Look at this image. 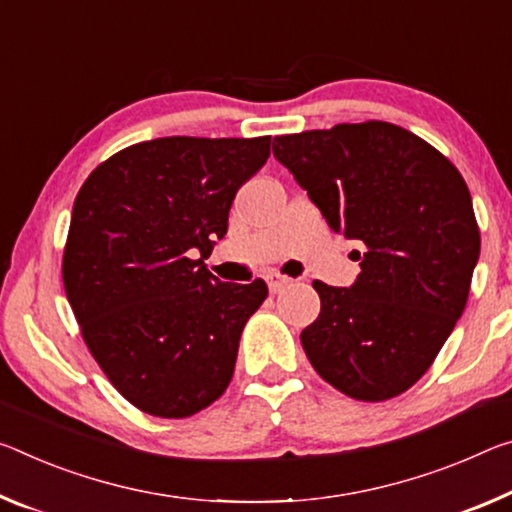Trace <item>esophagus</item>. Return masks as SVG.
<instances>
[{
  "mask_svg": "<svg viewBox=\"0 0 512 512\" xmlns=\"http://www.w3.org/2000/svg\"><path fill=\"white\" fill-rule=\"evenodd\" d=\"M266 282H269L271 294H278V291H282V289L291 285V280L287 278V275H280V273H269V275H266Z\"/></svg>",
  "mask_w": 512,
  "mask_h": 512,
  "instance_id": "34e87169",
  "label": "esophagus"
}]
</instances>
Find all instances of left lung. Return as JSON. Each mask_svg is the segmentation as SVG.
I'll use <instances>...</instances> for the list:
<instances>
[{"label":"left lung","mask_w":512,"mask_h":512,"mask_svg":"<svg viewBox=\"0 0 512 512\" xmlns=\"http://www.w3.org/2000/svg\"><path fill=\"white\" fill-rule=\"evenodd\" d=\"M273 154L330 230L362 246L351 287L314 280L321 312L300 332L307 358L351 399H394L467 305L481 253L467 184L431 143L383 120L275 136Z\"/></svg>","instance_id":"obj_1"}]
</instances>
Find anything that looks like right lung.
Here are the masks:
<instances>
[{
    "label": "right lung",
    "mask_w": 512,
    "mask_h": 512,
    "mask_svg": "<svg viewBox=\"0 0 512 512\" xmlns=\"http://www.w3.org/2000/svg\"><path fill=\"white\" fill-rule=\"evenodd\" d=\"M269 154L271 136H166L116 152L77 193L66 296L111 385L152 417L196 415L230 385L241 330L269 289L221 282L202 259Z\"/></svg>",
    "instance_id": "right-lung-1"
}]
</instances>
